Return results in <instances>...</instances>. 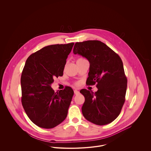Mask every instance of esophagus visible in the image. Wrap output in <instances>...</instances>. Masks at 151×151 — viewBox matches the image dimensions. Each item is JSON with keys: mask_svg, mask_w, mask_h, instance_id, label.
Listing matches in <instances>:
<instances>
[{"mask_svg": "<svg viewBox=\"0 0 151 151\" xmlns=\"http://www.w3.org/2000/svg\"><path fill=\"white\" fill-rule=\"evenodd\" d=\"M80 93V92H79V91H78V90H76V89H75L74 90V94H75V95H78V94H79Z\"/></svg>", "mask_w": 151, "mask_h": 151, "instance_id": "34e87169", "label": "esophagus"}]
</instances>
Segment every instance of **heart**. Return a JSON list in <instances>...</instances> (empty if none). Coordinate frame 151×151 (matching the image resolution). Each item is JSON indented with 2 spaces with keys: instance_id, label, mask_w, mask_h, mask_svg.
<instances>
[{
  "instance_id": "b5f03b06",
  "label": "heart",
  "mask_w": 151,
  "mask_h": 151,
  "mask_svg": "<svg viewBox=\"0 0 151 151\" xmlns=\"http://www.w3.org/2000/svg\"><path fill=\"white\" fill-rule=\"evenodd\" d=\"M84 59H84L83 58H79L78 59L77 61H80V60H84ZM75 84V86H78L79 84H78V83H76Z\"/></svg>"
}]
</instances>
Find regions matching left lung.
Instances as JSON below:
<instances>
[{
    "label": "left lung",
    "instance_id": "1",
    "mask_svg": "<svg viewBox=\"0 0 151 151\" xmlns=\"http://www.w3.org/2000/svg\"><path fill=\"white\" fill-rule=\"evenodd\" d=\"M73 52L86 58L90 63L88 86L95 84V93L86 89L80 92L85 97L81 110L86 120L105 125L119 115L125 101L127 80L122 59L101 41L89 40L75 43Z\"/></svg>",
    "mask_w": 151,
    "mask_h": 151
}]
</instances>
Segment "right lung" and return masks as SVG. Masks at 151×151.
Listing matches in <instances>:
<instances>
[{
	"label": "right lung",
	"instance_id": "add662e5",
	"mask_svg": "<svg viewBox=\"0 0 151 151\" xmlns=\"http://www.w3.org/2000/svg\"><path fill=\"white\" fill-rule=\"evenodd\" d=\"M74 43L45 46L28 58L21 76L22 102L31 121L52 129L67 117L73 91L70 86L55 92L54 79L63 75L66 59Z\"/></svg>",
	"mask_w": 151,
	"mask_h": 151
}]
</instances>
